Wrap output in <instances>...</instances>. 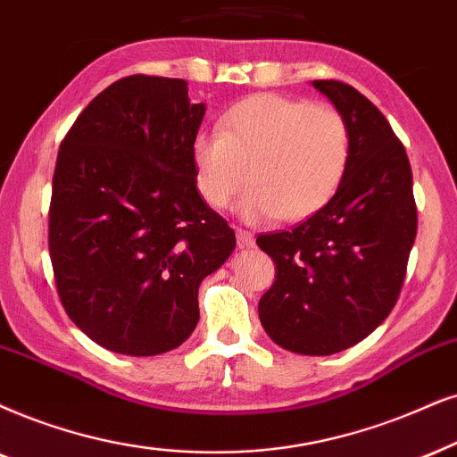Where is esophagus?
Masks as SVG:
<instances>
[{
	"instance_id": "34e87169",
	"label": "esophagus",
	"mask_w": 457,
	"mask_h": 457,
	"mask_svg": "<svg viewBox=\"0 0 457 457\" xmlns=\"http://www.w3.org/2000/svg\"><path fill=\"white\" fill-rule=\"evenodd\" d=\"M236 238H238V246L240 248H253L255 246V236L251 232H246V229H236Z\"/></svg>"
}]
</instances>
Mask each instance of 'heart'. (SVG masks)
Here are the masks:
<instances>
[{"instance_id":"b5f03b06","label":"heart","mask_w":457,"mask_h":457,"mask_svg":"<svg viewBox=\"0 0 457 457\" xmlns=\"http://www.w3.org/2000/svg\"><path fill=\"white\" fill-rule=\"evenodd\" d=\"M352 137L344 115L303 99L253 95L198 132L189 145L194 183L211 209H225L245 183V219L303 221L325 209L350 166Z\"/></svg>"}]
</instances>
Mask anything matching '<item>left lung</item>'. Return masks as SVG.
Returning <instances> with one entry per match:
<instances>
[{
    "label": "left lung",
    "mask_w": 457,
    "mask_h": 457,
    "mask_svg": "<svg viewBox=\"0 0 457 457\" xmlns=\"http://www.w3.org/2000/svg\"><path fill=\"white\" fill-rule=\"evenodd\" d=\"M312 86L350 126V166L325 209L291 232L257 238L276 263L259 320L280 348L328 356L362 342L395 308L418 211L405 147L384 113L344 82Z\"/></svg>",
    "instance_id": "obj_1"
}]
</instances>
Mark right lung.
Masks as SVG:
<instances>
[{
	"label": "right lung",
	"mask_w": 457,
	"mask_h": 457,
	"mask_svg": "<svg viewBox=\"0 0 457 457\" xmlns=\"http://www.w3.org/2000/svg\"><path fill=\"white\" fill-rule=\"evenodd\" d=\"M204 112L186 79L130 75L95 96L61 143L48 232L56 288L75 327L118 354L186 342L200 282L236 248L194 183L189 145Z\"/></svg>",
	"instance_id": "obj_1"
}]
</instances>
